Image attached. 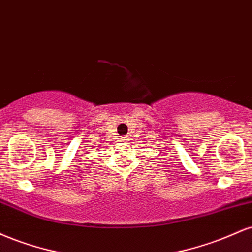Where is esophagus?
<instances>
[{
	"mask_svg": "<svg viewBox=\"0 0 252 252\" xmlns=\"http://www.w3.org/2000/svg\"><path fill=\"white\" fill-rule=\"evenodd\" d=\"M120 141H121V142H126V141H128V136H124V137H121Z\"/></svg>",
	"mask_w": 252,
	"mask_h": 252,
	"instance_id": "1",
	"label": "esophagus"
}]
</instances>
